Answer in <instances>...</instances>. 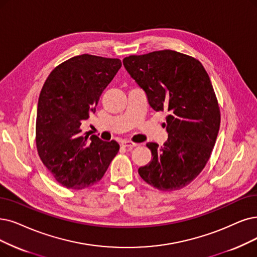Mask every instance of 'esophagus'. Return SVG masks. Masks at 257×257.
Masks as SVG:
<instances>
[{
  "label": "esophagus",
  "mask_w": 257,
  "mask_h": 257,
  "mask_svg": "<svg viewBox=\"0 0 257 257\" xmlns=\"http://www.w3.org/2000/svg\"><path fill=\"white\" fill-rule=\"evenodd\" d=\"M121 145H122L123 147H124V148H128V149H133V148H135V147L138 146L137 143H134V142L128 141V140H123V141L121 142Z\"/></svg>",
  "instance_id": "1"
}]
</instances>
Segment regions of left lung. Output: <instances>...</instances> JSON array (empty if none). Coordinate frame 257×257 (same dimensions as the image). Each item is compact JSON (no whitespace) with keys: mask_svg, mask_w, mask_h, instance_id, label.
Returning <instances> with one entry per match:
<instances>
[{"mask_svg":"<svg viewBox=\"0 0 257 257\" xmlns=\"http://www.w3.org/2000/svg\"><path fill=\"white\" fill-rule=\"evenodd\" d=\"M130 76L145 90L149 104L167 110L168 140L149 142L153 159L138 169L160 191L187 187L206 167L216 142L220 110L208 73L198 60L164 49L123 59Z\"/></svg>","mask_w":257,"mask_h":257,"instance_id":"left-lung-1","label":"left lung"}]
</instances>
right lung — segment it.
<instances>
[{"mask_svg": "<svg viewBox=\"0 0 257 257\" xmlns=\"http://www.w3.org/2000/svg\"><path fill=\"white\" fill-rule=\"evenodd\" d=\"M119 59L81 55L58 65L41 90L36 122L38 154L63 187L82 190L94 186L117 155L119 145L81 134L101 94L121 67Z\"/></svg>", "mask_w": 257, "mask_h": 257, "instance_id": "1", "label": "right lung"}]
</instances>
